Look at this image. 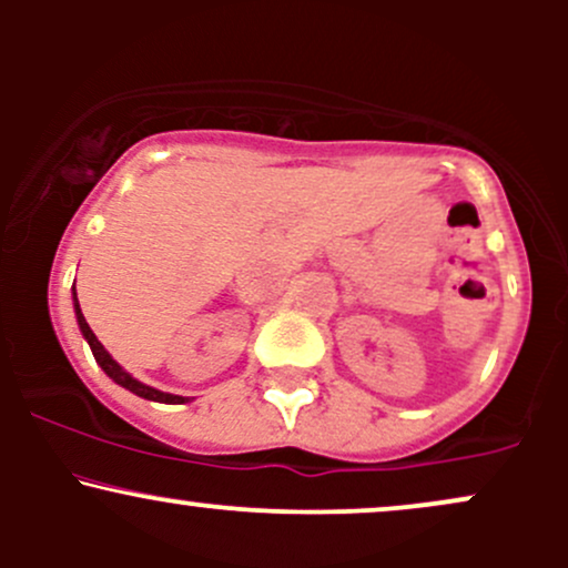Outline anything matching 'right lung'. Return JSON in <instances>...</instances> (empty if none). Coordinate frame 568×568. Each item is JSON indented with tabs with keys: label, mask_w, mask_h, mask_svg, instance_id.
Segmentation results:
<instances>
[{
	"label": "right lung",
	"mask_w": 568,
	"mask_h": 568,
	"mask_svg": "<svg viewBox=\"0 0 568 568\" xmlns=\"http://www.w3.org/2000/svg\"><path fill=\"white\" fill-rule=\"evenodd\" d=\"M74 315H77V325H80V331H82L84 342H88V344H90V349H93V357H95V363H98V366L103 368V374H106L109 379H112L114 384H120V387L130 389V393H133V395H139V397H143V400H154V403H171V406H179V403H189V397L171 395V393H162V389H154V387H149V384H143V382L135 379V376H130L128 371L122 368L120 363H116L112 355H109L106 347H103V344L98 342L93 331H90V325H88V321H84V315H82V310H80V302H77V291H74Z\"/></svg>",
	"instance_id": "obj_1"
}]
</instances>
